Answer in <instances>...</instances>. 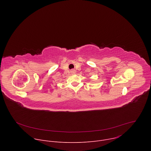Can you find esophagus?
Returning <instances> with one entry per match:
<instances>
[{"mask_svg":"<svg viewBox=\"0 0 151 151\" xmlns=\"http://www.w3.org/2000/svg\"><path fill=\"white\" fill-rule=\"evenodd\" d=\"M75 72H76V71H75V70H71V73H72V74H74Z\"/></svg>","mask_w":151,"mask_h":151,"instance_id":"34e87169","label":"esophagus"}]
</instances>
